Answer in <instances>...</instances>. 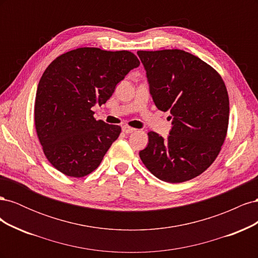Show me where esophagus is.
<instances>
[{"mask_svg":"<svg viewBox=\"0 0 258 258\" xmlns=\"http://www.w3.org/2000/svg\"><path fill=\"white\" fill-rule=\"evenodd\" d=\"M135 130H136L135 128H131V127H129V126H123V127H122V132H123V134H126V135L131 134V132H134Z\"/></svg>","mask_w":258,"mask_h":258,"instance_id":"obj_1","label":"esophagus"}]
</instances>
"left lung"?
Returning a JSON list of instances; mask_svg holds the SVG:
<instances>
[{
  "instance_id": "8db88e82",
  "label": "left lung",
  "mask_w": 258,
  "mask_h": 258,
  "mask_svg": "<svg viewBox=\"0 0 258 258\" xmlns=\"http://www.w3.org/2000/svg\"><path fill=\"white\" fill-rule=\"evenodd\" d=\"M155 105L170 111L168 139L148 132L139 153L144 166L161 181L182 183L212 165L227 135L229 98L215 70L181 49L139 50Z\"/></svg>"
}]
</instances>
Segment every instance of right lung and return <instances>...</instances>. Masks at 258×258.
Returning a JSON list of instances; mask_svg holds the SVG:
<instances>
[{
    "mask_svg": "<svg viewBox=\"0 0 258 258\" xmlns=\"http://www.w3.org/2000/svg\"><path fill=\"white\" fill-rule=\"evenodd\" d=\"M140 61L127 50L83 47L57 57L37 86L34 123L46 158L61 173L83 177L95 171L121 128L96 120L91 107L111 98L116 85Z\"/></svg>",
    "mask_w": 258,
    "mask_h": 258,
    "instance_id": "obj_1",
    "label": "right lung"
}]
</instances>
